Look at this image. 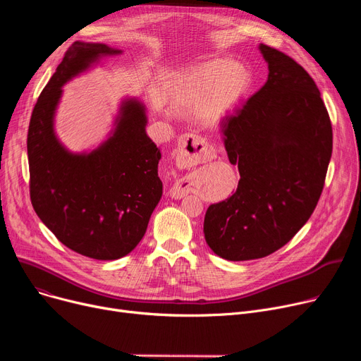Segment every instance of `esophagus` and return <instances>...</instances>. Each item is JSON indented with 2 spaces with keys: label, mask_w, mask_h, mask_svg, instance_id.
Segmentation results:
<instances>
[{
  "label": "esophagus",
  "mask_w": 361,
  "mask_h": 361,
  "mask_svg": "<svg viewBox=\"0 0 361 361\" xmlns=\"http://www.w3.org/2000/svg\"><path fill=\"white\" fill-rule=\"evenodd\" d=\"M211 158H212V150L200 136L188 133V135H183L178 139L177 150H176V162L178 168L181 169L190 168L202 162L209 161ZM169 195L174 199H181L187 195V187L180 180L171 187Z\"/></svg>",
  "instance_id": "esophagus-1"
}]
</instances>
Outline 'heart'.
I'll return each instance as SVG.
<instances>
[{"label":"heart","mask_w":361,"mask_h":361,"mask_svg":"<svg viewBox=\"0 0 361 361\" xmlns=\"http://www.w3.org/2000/svg\"><path fill=\"white\" fill-rule=\"evenodd\" d=\"M252 86L249 68L230 59H215L187 68L178 80V101L197 108V116L207 124L228 118L240 106Z\"/></svg>","instance_id":"heart-1"}]
</instances>
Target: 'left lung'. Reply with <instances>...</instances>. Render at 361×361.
<instances>
[{
	"mask_svg": "<svg viewBox=\"0 0 361 361\" xmlns=\"http://www.w3.org/2000/svg\"><path fill=\"white\" fill-rule=\"evenodd\" d=\"M268 80L221 124L240 181L207 207L203 233L226 260L269 256L305 225L324 190L332 126L310 74L291 56L259 45Z\"/></svg>",
	"mask_w": 361,
	"mask_h": 361,
	"instance_id": "8db88e82",
	"label": "left lung"
}]
</instances>
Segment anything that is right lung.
Segmentation results:
<instances>
[{
	"mask_svg": "<svg viewBox=\"0 0 361 361\" xmlns=\"http://www.w3.org/2000/svg\"><path fill=\"white\" fill-rule=\"evenodd\" d=\"M121 49L74 42L33 108L27 131L30 200L36 215L73 252L116 260L143 238L162 196L161 150L146 135V108L121 102L111 136L92 152L73 154L54 131L63 86Z\"/></svg>",
	"mask_w": 361,
	"mask_h": 361,
	"instance_id": "add662e5",
	"label": "right lung"
}]
</instances>
